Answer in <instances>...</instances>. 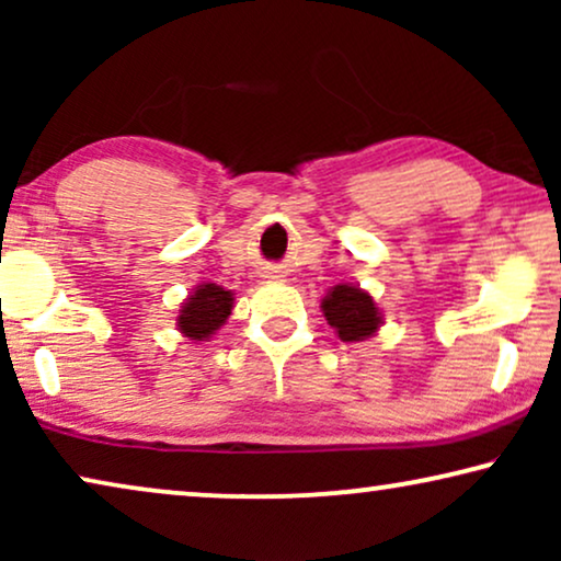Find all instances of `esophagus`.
Masks as SVG:
<instances>
[{"instance_id":"obj_1","label":"esophagus","mask_w":561,"mask_h":561,"mask_svg":"<svg viewBox=\"0 0 561 561\" xmlns=\"http://www.w3.org/2000/svg\"><path fill=\"white\" fill-rule=\"evenodd\" d=\"M267 278H278V275H267Z\"/></svg>"}]
</instances>
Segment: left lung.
<instances>
[{
    "instance_id": "obj_1",
    "label": "left lung",
    "mask_w": 561,
    "mask_h": 561,
    "mask_svg": "<svg viewBox=\"0 0 561 561\" xmlns=\"http://www.w3.org/2000/svg\"><path fill=\"white\" fill-rule=\"evenodd\" d=\"M321 311H324L327 324L334 327L342 342H363L378 332L382 324V313L378 304L367 290L340 283L321 298Z\"/></svg>"
}]
</instances>
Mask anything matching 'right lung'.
Wrapping results in <instances>:
<instances>
[{
    "label": "right lung",
    "mask_w": 561,
    "mask_h": 561,
    "mask_svg": "<svg viewBox=\"0 0 561 561\" xmlns=\"http://www.w3.org/2000/svg\"><path fill=\"white\" fill-rule=\"evenodd\" d=\"M234 306V294L225 290L217 283H202L194 288L183 306L179 309V319L175 327L183 336L194 342H206L217 332L219 327H225Z\"/></svg>",
    "instance_id": "obj_1"
}]
</instances>
